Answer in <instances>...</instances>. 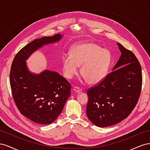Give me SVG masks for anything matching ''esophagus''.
Segmentation results:
<instances>
[{
	"label": "esophagus",
	"instance_id": "1",
	"mask_svg": "<svg viewBox=\"0 0 150 150\" xmlns=\"http://www.w3.org/2000/svg\"><path fill=\"white\" fill-rule=\"evenodd\" d=\"M74 91H75L76 93H79L82 91V90H81V89H79V88H78V87H74Z\"/></svg>",
	"mask_w": 150,
	"mask_h": 150
}]
</instances>
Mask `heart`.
<instances>
[{"mask_svg":"<svg viewBox=\"0 0 150 150\" xmlns=\"http://www.w3.org/2000/svg\"><path fill=\"white\" fill-rule=\"evenodd\" d=\"M111 60L110 52L93 42L76 44L70 50V55L63 56L62 71L67 79L81 74L89 84H98L105 78Z\"/></svg>","mask_w":150,"mask_h":150,"instance_id":"b5f03b06","label":"heart"}]
</instances>
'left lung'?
Wrapping results in <instances>:
<instances>
[{"label": "left lung", "mask_w": 150, "mask_h": 150, "mask_svg": "<svg viewBox=\"0 0 150 150\" xmlns=\"http://www.w3.org/2000/svg\"><path fill=\"white\" fill-rule=\"evenodd\" d=\"M117 44L121 54L112 72L87 91L86 115L93 124L101 128L126 119L137 105L142 90V67L138 59Z\"/></svg>", "instance_id": "left-lung-1"}]
</instances>
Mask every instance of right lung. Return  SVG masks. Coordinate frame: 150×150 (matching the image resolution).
Segmentation results:
<instances>
[{
	"label": "right lung",
	"instance_id": "right-lung-1",
	"mask_svg": "<svg viewBox=\"0 0 150 150\" xmlns=\"http://www.w3.org/2000/svg\"><path fill=\"white\" fill-rule=\"evenodd\" d=\"M62 35L35 39L17 52L12 61L10 84L13 100L22 115L40 125L51 124L62 112L71 94L70 83L57 72H31L25 61L44 45L58 42Z\"/></svg>",
	"mask_w": 150,
	"mask_h": 150
}]
</instances>
